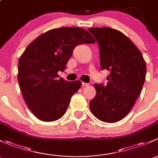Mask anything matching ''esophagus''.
Here are the masks:
<instances>
[{
	"label": "esophagus",
	"mask_w": 158,
	"mask_h": 158,
	"mask_svg": "<svg viewBox=\"0 0 158 158\" xmlns=\"http://www.w3.org/2000/svg\"><path fill=\"white\" fill-rule=\"evenodd\" d=\"M82 86L83 87H87V86H89V84H87V83L82 82Z\"/></svg>",
	"instance_id": "1"
}]
</instances>
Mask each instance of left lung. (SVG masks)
<instances>
[{
    "mask_svg": "<svg viewBox=\"0 0 158 158\" xmlns=\"http://www.w3.org/2000/svg\"><path fill=\"white\" fill-rule=\"evenodd\" d=\"M98 43L101 69L110 71L107 84H94L97 94L90 102L92 113L100 121L113 123L131 111L145 81L146 64L134 43L120 31L89 28Z\"/></svg>",
    "mask_w": 158,
    "mask_h": 158,
    "instance_id": "1",
    "label": "left lung"
}]
</instances>
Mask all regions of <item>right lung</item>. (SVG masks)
<instances>
[{"mask_svg":"<svg viewBox=\"0 0 158 158\" xmlns=\"http://www.w3.org/2000/svg\"><path fill=\"white\" fill-rule=\"evenodd\" d=\"M95 40L84 29L61 27L48 30L31 43L18 61V82L27 106L40 120L52 122L65 113L71 97L81 87L80 81L58 78L73 50Z\"/></svg>","mask_w":158,"mask_h":158,"instance_id":"obj_1","label":"right lung"}]
</instances>
